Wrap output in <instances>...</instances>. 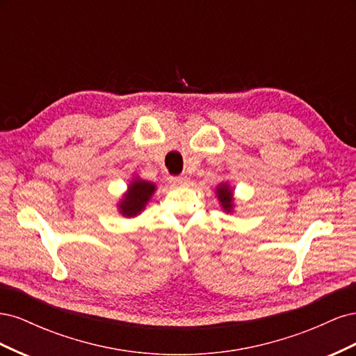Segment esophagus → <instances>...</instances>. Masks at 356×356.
<instances>
[{
  "label": "esophagus",
  "instance_id": "1",
  "mask_svg": "<svg viewBox=\"0 0 356 356\" xmlns=\"http://www.w3.org/2000/svg\"><path fill=\"white\" fill-rule=\"evenodd\" d=\"M172 184L174 186H178V187H184V186H188L190 184V178L188 177H177V178H172Z\"/></svg>",
  "mask_w": 356,
  "mask_h": 356
}]
</instances>
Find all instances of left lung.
<instances>
[{
    "label": "left lung",
    "instance_id": "1",
    "mask_svg": "<svg viewBox=\"0 0 356 356\" xmlns=\"http://www.w3.org/2000/svg\"><path fill=\"white\" fill-rule=\"evenodd\" d=\"M215 195L218 197V202L225 213H230L234 209V199H233V188L229 182H221L215 187Z\"/></svg>",
    "mask_w": 356,
    "mask_h": 356
}]
</instances>
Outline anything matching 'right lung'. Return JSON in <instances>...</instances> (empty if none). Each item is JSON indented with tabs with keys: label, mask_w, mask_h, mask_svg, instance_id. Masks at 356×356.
I'll return each instance as SVG.
<instances>
[{
	"label": "right lung",
	"mask_w": 356,
	"mask_h": 356,
	"mask_svg": "<svg viewBox=\"0 0 356 356\" xmlns=\"http://www.w3.org/2000/svg\"><path fill=\"white\" fill-rule=\"evenodd\" d=\"M156 191L154 182H149L141 179L139 177H134L131 184L127 186V191L117 203L118 212H120L126 218H134L136 215L141 213L149 199L153 197Z\"/></svg>",
	"instance_id": "obj_1"
}]
</instances>
